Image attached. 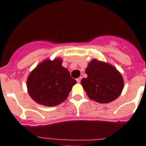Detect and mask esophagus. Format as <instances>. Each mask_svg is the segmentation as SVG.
Returning a JSON list of instances; mask_svg holds the SVG:
<instances>
[{
  "mask_svg": "<svg viewBox=\"0 0 146 146\" xmlns=\"http://www.w3.org/2000/svg\"><path fill=\"white\" fill-rule=\"evenodd\" d=\"M81 79H82V77H81V76H80L79 78H78L77 79H76V81H77L78 83H80V82H81Z\"/></svg>",
  "mask_w": 146,
  "mask_h": 146,
  "instance_id": "obj_1",
  "label": "esophagus"
}]
</instances>
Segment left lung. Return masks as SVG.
I'll list each match as a JSON object with an SVG mask.
<instances>
[{
    "instance_id": "obj_1",
    "label": "left lung",
    "mask_w": 146,
    "mask_h": 146,
    "mask_svg": "<svg viewBox=\"0 0 146 146\" xmlns=\"http://www.w3.org/2000/svg\"><path fill=\"white\" fill-rule=\"evenodd\" d=\"M87 78L81 79V85L88 98L101 104L113 102L122 93L124 81L115 67L93 59L86 69Z\"/></svg>"
}]
</instances>
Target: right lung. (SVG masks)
Masks as SVG:
<instances>
[{
	"label": "right lung",
	"instance_id": "1",
	"mask_svg": "<svg viewBox=\"0 0 146 146\" xmlns=\"http://www.w3.org/2000/svg\"><path fill=\"white\" fill-rule=\"evenodd\" d=\"M62 62L60 58L46 59L29 75L27 91L37 104L47 107L61 104L77 83L70 77L68 70L62 66Z\"/></svg>",
	"mask_w": 146,
	"mask_h": 146
}]
</instances>
